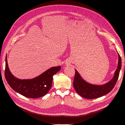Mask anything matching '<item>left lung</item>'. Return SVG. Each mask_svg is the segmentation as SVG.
I'll use <instances>...</instances> for the list:
<instances>
[{
  "instance_id": "1",
  "label": "left lung",
  "mask_w": 125,
  "mask_h": 125,
  "mask_svg": "<svg viewBox=\"0 0 125 125\" xmlns=\"http://www.w3.org/2000/svg\"><path fill=\"white\" fill-rule=\"evenodd\" d=\"M122 67V59L118 54V64L114 76L112 80L102 85H96L88 83L83 80L78 71L75 70L73 82V87L78 94L87 99H93L104 96L110 92L116 83L119 77Z\"/></svg>"
}]
</instances>
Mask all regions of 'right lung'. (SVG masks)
<instances>
[{
  "label": "right lung",
  "mask_w": 125,
  "mask_h": 125,
  "mask_svg": "<svg viewBox=\"0 0 125 125\" xmlns=\"http://www.w3.org/2000/svg\"><path fill=\"white\" fill-rule=\"evenodd\" d=\"M60 69V66L53 67L35 78L21 80L10 73L6 56L5 75L7 83L14 91L26 97L35 99L48 93L52 87V77Z\"/></svg>",
  "instance_id": "add662e5"
}]
</instances>
